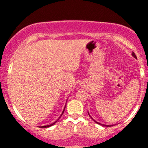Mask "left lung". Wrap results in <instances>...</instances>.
<instances>
[{
  "mask_svg": "<svg viewBox=\"0 0 148 148\" xmlns=\"http://www.w3.org/2000/svg\"><path fill=\"white\" fill-rule=\"evenodd\" d=\"M132 56H134V57H135V59H137V56H136V55H135V53H134V52H132ZM88 114H89V112H88ZM89 117H91V118H92V120H93L94 121H95V122H96V123L99 124V125H103V126H106V127H110V126H112V125H103V124H101V123H99V122H97V121H95V120H94V119H93V118H92V117H91V116H90V114H89Z\"/></svg>",
  "mask_w": 148,
  "mask_h": 148,
  "instance_id": "1",
  "label": "left lung"
}]
</instances>
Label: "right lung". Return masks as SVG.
Segmentation results:
<instances>
[{
	"instance_id": "1",
	"label": "right lung",
	"mask_w": 148,
	"mask_h": 148,
	"mask_svg": "<svg viewBox=\"0 0 148 148\" xmlns=\"http://www.w3.org/2000/svg\"><path fill=\"white\" fill-rule=\"evenodd\" d=\"M65 107H66V106H65ZM65 107H64V109L63 112H62V114H63L64 112V110H65ZM62 115H61V116H60V117H62ZM60 117H59V118H60ZM59 119H58V120H56V122H53V123H52V124H51V125H45V126H41V127H41V128H46V127H51V126H52V125H54V124H55V123H56V122H57V121L59 120Z\"/></svg>"
}]
</instances>
